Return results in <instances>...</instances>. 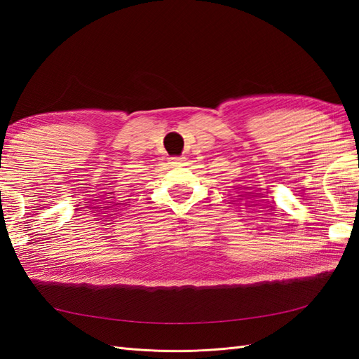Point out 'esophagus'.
Listing matches in <instances>:
<instances>
[{"label": "esophagus", "mask_w": 359, "mask_h": 359, "mask_svg": "<svg viewBox=\"0 0 359 359\" xmlns=\"http://www.w3.org/2000/svg\"><path fill=\"white\" fill-rule=\"evenodd\" d=\"M184 161V157H170V163L173 166H178Z\"/></svg>", "instance_id": "34e87169"}]
</instances>
